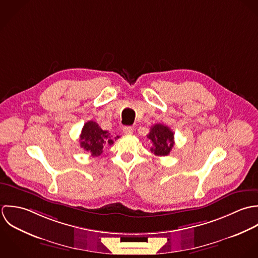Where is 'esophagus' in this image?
<instances>
[{
  "mask_svg": "<svg viewBox=\"0 0 258 258\" xmlns=\"http://www.w3.org/2000/svg\"><path fill=\"white\" fill-rule=\"evenodd\" d=\"M123 133H124V135L131 136V135H133V133H134V128L131 127V126H124V127H123Z\"/></svg>",
  "mask_w": 258,
  "mask_h": 258,
  "instance_id": "obj_1",
  "label": "esophagus"
}]
</instances>
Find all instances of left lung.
I'll use <instances>...</instances> for the list:
<instances>
[{
  "mask_svg": "<svg viewBox=\"0 0 258 258\" xmlns=\"http://www.w3.org/2000/svg\"><path fill=\"white\" fill-rule=\"evenodd\" d=\"M147 138L153 144L151 152L157 156L169 155L174 145L173 132L168 126L161 123H156L153 125Z\"/></svg>",
  "mask_w": 258,
  "mask_h": 258,
  "instance_id": "obj_1",
  "label": "left lung"
}]
</instances>
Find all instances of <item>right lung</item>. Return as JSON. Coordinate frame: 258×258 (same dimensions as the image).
Returning a JSON list of instances; mask_svg holds the SVG:
<instances>
[{
  "label": "right lung",
  "instance_id": "right-lung-1",
  "mask_svg": "<svg viewBox=\"0 0 258 258\" xmlns=\"http://www.w3.org/2000/svg\"><path fill=\"white\" fill-rule=\"evenodd\" d=\"M112 136L107 131H103L101 126L94 120L85 123L82 134L80 136V146L85 151L91 153L93 156L102 155L104 146H111L113 144ZM119 137L116 136L114 140Z\"/></svg>",
  "mask_w": 258,
  "mask_h": 258
}]
</instances>
